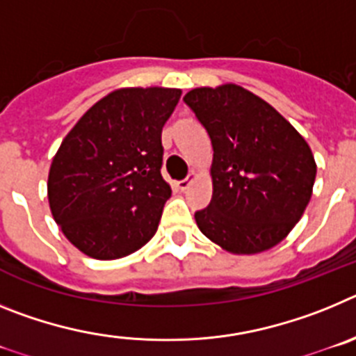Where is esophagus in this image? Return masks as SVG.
Returning <instances> with one entry per match:
<instances>
[{
	"label": "esophagus",
	"instance_id": "34e87169",
	"mask_svg": "<svg viewBox=\"0 0 356 356\" xmlns=\"http://www.w3.org/2000/svg\"><path fill=\"white\" fill-rule=\"evenodd\" d=\"M196 178H197L196 172H191V175L185 178V180H180L176 185H178V188H180V191H187V188L194 184V180H196Z\"/></svg>",
	"mask_w": 356,
	"mask_h": 356
}]
</instances>
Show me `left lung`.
<instances>
[{"mask_svg":"<svg viewBox=\"0 0 356 356\" xmlns=\"http://www.w3.org/2000/svg\"><path fill=\"white\" fill-rule=\"evenodd\" d=\"M187 103L212 140V201L196 212L207 238L234 254L284 241L312 197L317 165L300 131L257 94L235 83L197 87Z\"/></svg>","mask_w":356,"mask_h":356,"instance_id":"obj_1","label":"left lung"}]
</instances>
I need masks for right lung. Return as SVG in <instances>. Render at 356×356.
Masks as SVG:
<instances>
[{"mask_svg": "<svg viewBox=\"0 0 356 356\" xmlns=\"http://www.w3.org/2000/svg\"><path fill=\"white\" fill-rule=\"evenodd\" d=\"M180 89L122 87L94 103L53 156L48 201L72 246L115 260L156 234L171 185L162 178V128Z\"/></svg>", "mask_w": 356, "mask_h": 356, "instance_id": "add662e5", "label": "right lung"}]
</instances>
